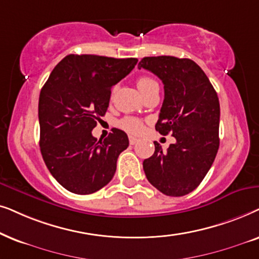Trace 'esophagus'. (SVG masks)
Returning a JSON list of instances; mask_svg holds the SVG:
<instances>
[{"label": "esophagus", "instance_id": "1", "mask_svg": "<svg viewBox=\"0 0 259 259\" xmlns=\"http://www.w3.org/2000/svg\"><path fill=\"white\" fill-rule=\"evenodd\" d=\"M137 141H139V139H136V137H134V136H129V142H130V144H135Z\"/></svg>", "mask_w": 259, "mask_h": 259}]
</instances>
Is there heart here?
Returning a JSON list of instances; mask_svg holds the SVG:
<instances>
[{
	"label": "heart",
	"mask_w": 259,
	"mask_h": 259,
	"mask_svg": "<svg viewBox=\"0 0 259 259\" xmlns=\"http://www.w3.org/2000/svg\"><path fill=\"white\" fill-rule=\"evenodd\" d=\"M137 86H139L141 94L144 95L147 91H149L151 88L157 86V82L155 81L153 78L143 75V77H140L137 79ZM119 126L130 134H140L143 129L142 122H141L140 119L134 118V117H125V118H123L119 122Z\"/></svg>",
	"instance_id": "b5f03b06"
}]
</instances>
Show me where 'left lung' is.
Segmentation results:
<instances>
[{"mask_svg":"<svg viewBox=\"0 0 259 259\" xmlns=\"http://www.w3.org/2000/svg\"><path fill=\"white\" fill-rule=\"evenodd\" d=\"M139 68L153 72L164 85V99L155 129L175 137L167 151L154 142L143 161L148 181L169 196H182L204 180L219 149L220 105L211 81L191 59L146 57Z\"/></svg>","mask_w":259,"mask_h":259,"instance_id":"left-lung-1","label":"left lung"}]
</instances>
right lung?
Wrapping results in <instances>:
<instances>
[{"label":"right lung","mask_w":259,"mask_h":259,"mask_svg":"<svg viewBox=\"0 0 259 259\" xmlns=\"http://www.w3.org/2000/svg\"><path fill=\"white\" fill-rule=\"evenodd\" d=\"M137 61L70 54L54 67L41 89V155L53 178L67 191L91 194L115 175L117 158L129 146L126 134L113 129L104 141H97L91 132L108 110L111 88Z\"/></svg>","instance_id":"1"}]
</instances>
